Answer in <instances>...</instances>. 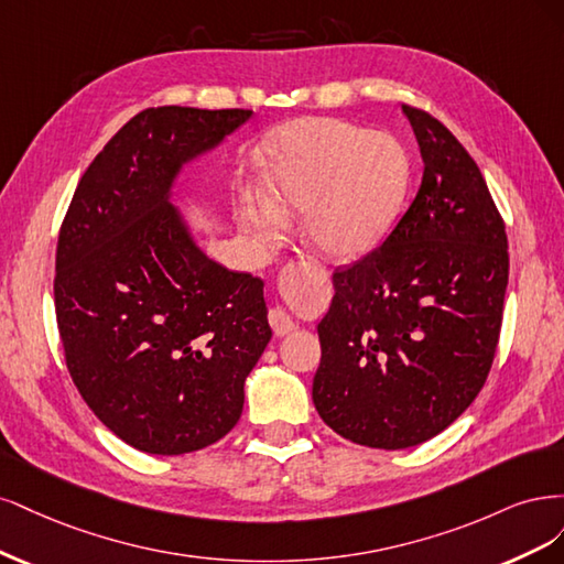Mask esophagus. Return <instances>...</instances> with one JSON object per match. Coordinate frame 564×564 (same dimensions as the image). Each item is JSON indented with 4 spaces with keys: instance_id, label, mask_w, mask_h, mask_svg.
<instances>
[{
    "instance_id": "34e87169",
    "label": "esophagus",
    "mask_w": 564,
    "mask_h": 564,
    "mask_svg": "<svg viewBox=\"0 0 564 564\" xmlns=\"http://www.w3.org/2000/svg\"><path fill=\"white\" fill-rule=\"evenodd\" d=\"M269 325H271V330H274L279 337H283V335H288V333H293L295 328H297V323L290 318V314L285 312L283 306H274V308H269Z\"/></svg>"
}]
</instances>
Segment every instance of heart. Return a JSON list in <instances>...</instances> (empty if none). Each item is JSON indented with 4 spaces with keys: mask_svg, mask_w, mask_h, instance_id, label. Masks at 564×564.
Returning <instances> with one entry per match:
<instances>
[{
    "mask_svg": "<svg viewBox=\"0 0 564 564\" xmlns=\"http://www.w3.org/2000/svg\"><path fill=\"white\" fill-rule=\"evenodd\" d=\"M403 142L335 119H297L264 144V194H243L239 225L274 246L288 217L304 215V241L330 262H356L389 239L410 192Z\"/></svg>",
    "mask_w": 564,
    "mask_h": 564,
    "instance_id": "1",
    "label": "heart"
}]
</instances>
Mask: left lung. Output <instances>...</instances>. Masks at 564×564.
<instances>
[{"mask_svg": "<svg viewBox=\"0 0 564 564\" xmlns=\"http://www.w3.org/2000/svg\"><path fill=\"white\" fill-rule=\"evenodd\" d=\"M403 115L422 185L384 243L335 271L312 387L325 424L377 449L420 445L476 401L508 285L506 229L476 161L438 119Z\"/></svg>", "mask_w": 564, "mask_h": 564, "instance_id": "8db88e82", "label": "left lung"}]
</instances>
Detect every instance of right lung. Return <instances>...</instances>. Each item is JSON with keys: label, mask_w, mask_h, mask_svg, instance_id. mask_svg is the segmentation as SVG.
Instances as JSON below:
<instances>
[{"label": "right lung", "mask_w": 564, "mask_h": 564, "mask_svg": "<svg viewBox=\"0 0 564 564\" xmlns=\"http://www.w3.org/2000/svg\"><path fill=\"white\" fill-rule=\"evenodd\" d=\"M250 117L175 105L135 115L86 169L61 227L53 295L67 370L140 452L225 438L271 339L262 279L210 260L173 206L185 166Z\"/></svg>", "instance_id": "1"}]
</instances>
